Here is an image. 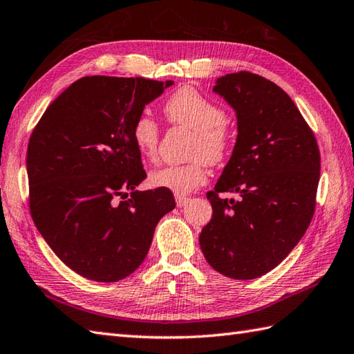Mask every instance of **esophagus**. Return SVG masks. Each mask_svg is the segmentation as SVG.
<instances>
[{"label":"esophagus","instance_id":"34e87169","mask_svg":"<svg viewBox=\"0 0 354 354\" xmlns=\"http://www.w3.org/2000/svg\"><path fill=\"white\" fill-rule=\"evenodd\" d=\"M187 202H189V198H183V196H176V207L183 208Z\"/></svg>","mask_w":354,"mask_h":354}]
</instances>
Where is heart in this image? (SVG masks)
<instances>
[{
    "label": "heart",
    "instance_id": "obj_1",
    "mask_svg": "<svg viewBox=\"0 0 354 354\" xmlns=\"http://www.w3.org/2000/svg\"><path fill=\"white\" fill-rule=\"evenodd\" d=\"M164 114L171 123L190 127L196 133L193 156L189 164H170L150 171L149 184L153 189L167 190L176 196L190 194L207 183V160L221 162L230 150V132L225 124V112L194 88L185 86L173 93L164 103ZM160 129L155 120L141 114L132 126V141L145 160L153 161L158 150Z\"/></svg>",
    "mask_w": 354,
    "mask_h": 354
}]
</instances>
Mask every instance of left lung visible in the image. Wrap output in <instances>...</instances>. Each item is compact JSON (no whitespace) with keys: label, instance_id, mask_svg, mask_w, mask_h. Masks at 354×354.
Here are the masks:
<instances>
[{"label":"left lung","instance_id":"1","mask_svg":"<svg viewBox=\"0 0 354 354\" xmlns=\"http://www.w3.org/2000/svg\"><path fill=\"white\" fill-rule=\"evenodd\" d=\"M213 93L234 109L237 138L207 199L213 216L199 234L209 266L234 280L265 275L301 240L315 212L319 149L295 103L274 82L240 71ZM223 191L241 199L221 200Z\"/></svg>","mask_w":354,"mask_h":354}]
</instances>
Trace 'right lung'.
<instances>
[{
    "label": "right lung",
    "mask_w": 354,
    "mask_h": 354,
    "mask_svg": "<svg viewBox=\"0 0 354 354\" xmlns=\"http://www.w3.org/2000/svg\"><path fill=\"white\" fill-rule=\"evenodd\" d=\"M173 84L82 77L50 104L30 137L33 222L53 252L88 280L129 277L145 261L158 222L176 205L167 190H137L146 171L132 141L135 120Z\"/></svg>",
    "instance_id": "right-lung-1"
}]
</instances>
